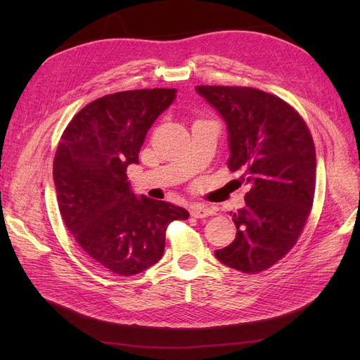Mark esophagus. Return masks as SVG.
<instances>
[{
	"mask_svg": "<svg viewBox=\"0 0 360 360\" xmlns=\"http://www.w3.org/2000/svg\"><path fill=\"white\" fill-rule=\"evenodd\" d=\"M192 216L193 217H197V219H202V217H209V216H212L214 212L212 210V209H209V207H205V205H201V204H195L193 207H192Z\"/></svg>",
	"mask_w": 360,
	"mask_h": 360,
	"instance_id": "34e87169",
	"label": "esophagus"
}]
</instances>
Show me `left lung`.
Listing matches in <instances>:
<instances>
[{
    "label": "left lung",
    "mask_w": 360,
    "mask_h": 360,
    "mask_svg": "<svg viewBox=\"0 0 360 360\" xmlns=\"http://www.w3.org/2000/svg\"><path fill=\"white\" fill-rule=\"evenodd\" d=\"M228 132V168L250 184L233 213L231 245L214 250L222 264L258 274L285 257L307 222L315 192L314 141L303 118L279 97L250 86L198 85Z\"/></svg>",
    "instance_id": "left-lung-1"
}]
</instances>
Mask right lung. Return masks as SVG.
<instances>
[{"mask_svg":"<svg viewBox=\"0 0 360 360\" xmlns=\"http://www.w3.org/2000/svg\"><path fill=\"white\" fill-rule=\"evenodd\" d=\"M176 99L174 89L108 94L84 106L64 130L53 159L63 221L75 240L112 274L130 276L156 264L165 230L189 213L167 201L136 197L126 169L148 129Z\"/></svg>","mask_w":360,"mask_h":360,"instance_id":"1","label":"right lung"}]
</instances>
